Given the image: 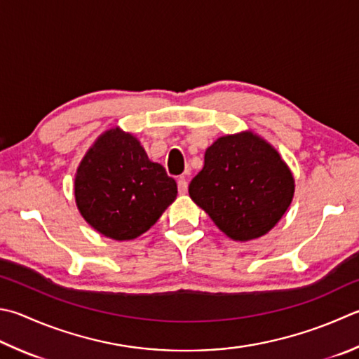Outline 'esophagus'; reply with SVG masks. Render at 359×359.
<instances>
[{"mask_svg":"<svg viewBox=\"0 0 359 359\" xmlns=\"http://www.w3.org/2000/svg\"><path fill=\"white\" fill-rule=\"evenodd\" d=\"M187 175H182V177L178 180V192L181 195H184L187 192Z\"/></svg>","mask_w":359,"mask_h":359,"instance_id":"1","label":"esophagus"}]
</instances>
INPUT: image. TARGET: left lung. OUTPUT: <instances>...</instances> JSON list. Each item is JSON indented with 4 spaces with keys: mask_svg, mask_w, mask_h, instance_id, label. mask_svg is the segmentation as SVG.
<instances>
[{
    "mask_svg": "<svg viewBox=\"0 0 359 359\" xmlns=\"http://www.w3.org/2000/svg\"><path fill=\"white\" fill-rule=\"evenodd\" d=\"M295 180L280 153L253 131L226 134L205 151V165L189 195L223 234L258 239L281 220L294 198Z\"/></svg>",
    "mask_w": 359,
    "mask_h": 359,
    "instance_id": "left-lung-1",
    "label": "left lung"
}]
</instances>
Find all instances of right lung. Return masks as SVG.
<instances>
[{
    "instance_id": "obj_1",
    "label": "right lung",
    "mask_w": 359,
    "mask_h": 359,
    "mask_svg": "<svg viewBox=\"0 0 359 359\" xmlns=\"http://www.w3.org/2000/svg\"><path fill=\"white\" fill-rule=\"evenodd\" d=\"M177 194L165 168L148 159L139 139L120 126L100 134L74 175L79 214L114 241H133L148 231Z\"/></svg>"
}]
</instances>
